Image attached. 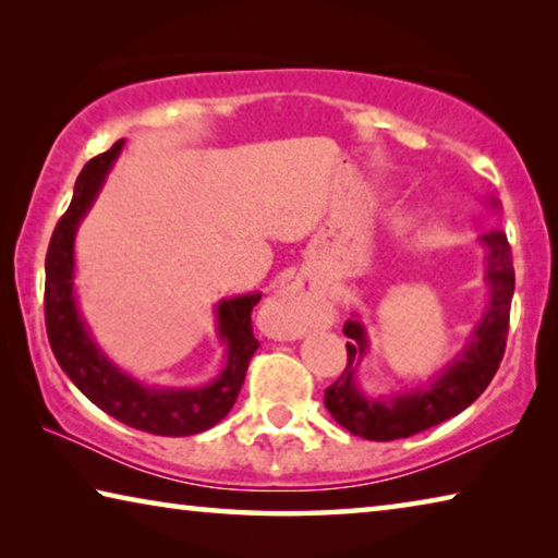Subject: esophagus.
Returning a JSON list of instances; mask_svg holds the SVG:
<instances>
[{
	"instance_id": "obj_1",
	"label": "esophagus",
	"mask_w": 558,
	"mask_h": 558,
	"mask_svg": "<svg viewBox=\"0 0 558 558\" xmlns=\"http://www.w3.org/2000/svg\"><path fill=\"white\" fill-rule=\"evenodd\" d=\"M318 301L304 281L281 284L264 304V328L277 340H299L316 324Z\"/></svg>"
}]
</instances>
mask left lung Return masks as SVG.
<instances>
[{
	"mask_svg": "<svg viewBox=\"0 0 558 558\" xmlns=\"http://www.w3.org/2000/svg\"><path fill=\"white\" fill-rule=\"evenodd\" d=\"M485 201L490 208L500 210L497 198ZM477 242L487 250L483 277L487 287L485 308L468 333L465 345L424 385L404 389V392L399 389V392L369 395L357 379L360 365L369 353L367 328L357 311H353V318L345 320L343 333L350 338L348 367L326 389V409L350 434L367 441H395V438L414 436L461 414L490 385L505 355L514 294V267L502 230L485 232Z\"/></svg>",
	"mask_w": 558,
	"mask_h": 558,
	"instance_id": "1",
	"label": "left lung"
}]
</instances>
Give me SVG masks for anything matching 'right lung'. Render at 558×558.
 <instances>
[{"instance_id": "1", "label": "right lung", "mask_w": 558, "mask_h": 558, "mask_svg": "<svg viewBox=\"0 0 558 558\" xmlns=\"http://www.w3.org/2000/svg\"><path fill=\"white\" fill-rule=\"evenodd\" d=\"M124 140L83 166L73 201L58 220L46 254V330L48 343L71 383L100 407L132 428L156 436H193L222 422L238 399L257 338L252 336V308L259 291L230 296L215 306V336L225 345V365L208 385L163 387L146 385L126 373L97 343L77 304L75 291V234L100 195Z\"/></svg>"}]
</instances>
